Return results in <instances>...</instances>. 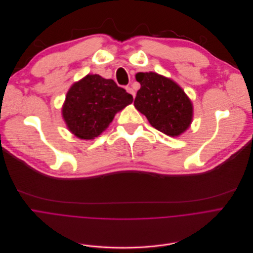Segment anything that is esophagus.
Masks as SVG:
<instances>
[{"instance_id": "esophagus-1", "label": "esophagus", "mask_w": 253, "mask_h": 253, "mask_svg": "<svg viewBox=\"0 0 253 253\" xmlns=\"http://www.w3.org/2000/svg\"><path fill=\"white\" fill-rule=\"evenodd\" d=\"M126 91H127L128 93H130L133 97L135 96V91L133 90V88H132V87H130V86H126Z\"/></svg>"}]
</instances>
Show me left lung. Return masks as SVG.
Masks as SVG:
<instances>
[{"label": "left lung", "mask_w": 253, "mask_h": 253, "mask_svg": "<svg viewBox=\"0 0 253 253\" xmlns=\"http://www.w3.org/2000/svg\"><path fill=\"white\" fill-rule=\"evenodd\" d=\"M140 88L134 98L135 109L158 130L169 136L184 132L192 121V104L173 81L157 73H137Z\"/></svg>", "instance_id": "obj_1"}]
</instances>
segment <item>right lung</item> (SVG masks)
Returning <instances> with one entry per match:
<instances>
[{
  "instance_id": "add662e5",
  "label": "right lung",
  "mask_w": 253,
  "mask_h": 253,
  "mask_svg": "<svg viewBox=\"0 0 253 253\" xmlns=\"http://www.w3.org/2000/svg\"><path fill=\"white\" fill-rule=\"evenodd\" d=\"M132 100V95L113 80L87 75L69 89L62 114L68 128L76 136L93 139Z\"/></svg>"
}]
</instances>
